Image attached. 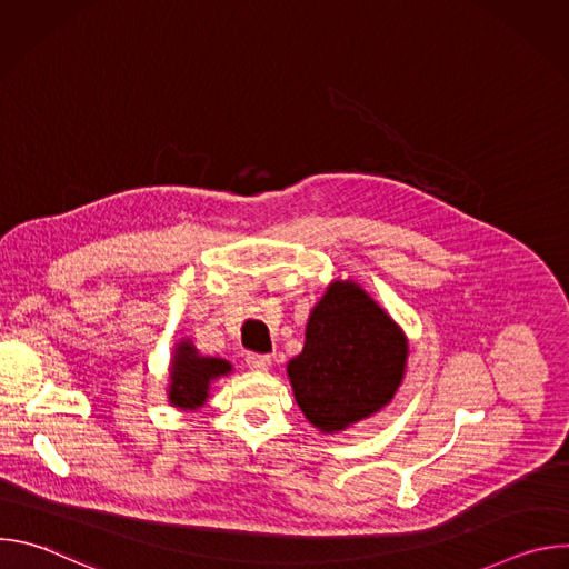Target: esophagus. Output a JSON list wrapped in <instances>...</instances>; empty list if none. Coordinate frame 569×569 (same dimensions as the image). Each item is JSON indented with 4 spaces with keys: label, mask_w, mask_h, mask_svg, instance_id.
I'll return each mask as SVG.
<instances>
[{
    "label": "esophagus",
    "mask_w": 569,
    "mask_h": 569,
    "mask_svg": "<svg viewBox=\"0 0 569 569\" xmlns=\"http://www.w3.org/2000/svg\"><path fill=\"white\" fill-rule=\"evenodd\" d=\"M246 362H248V367L254 369V371H266V369H270L272 358L266 356V353H254V351H252V353H248Z\"/></svg>",
    "instance_id": "esophagus-1"
}]
</instances>
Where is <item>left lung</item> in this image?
Masks as SVG:
<instances>
[{"label": "left lung", "mask_w": 569, "mask_h": 569, "mask_svg": "<svg viewBox=\"0 0 569 569\" xmlns=\"http://www.w3.org/2000/svg\"><path fill=\"white\" fill-rule=\"evenodd\" d=\"M408 342L356 283H333L312 308L303 351L288 362L295 400L321 432H338L391 400Z\"/></svg>", "instance_id": "obj_1"}]
</instances>
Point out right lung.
Returning <instances> with one entry per match:
<instances>
[{
    "label": "right lung",
    "instance_id": "add662e5",
    "mask_svg": "<svg viewBox=\"0 0 569 569\" xmlns=\"http://www.w3.org/2000/svg\"><path fill=\"white\" fill-rule=\"evenodd\" d=\"M231 371V365L220 358H202L189 342L176 351L171 373V402L178 408L196 410L209 396V382Z\"/></svg>",
    "mask_w": 569,
    "mask_h": 569
}]
</instances>
